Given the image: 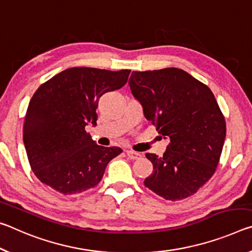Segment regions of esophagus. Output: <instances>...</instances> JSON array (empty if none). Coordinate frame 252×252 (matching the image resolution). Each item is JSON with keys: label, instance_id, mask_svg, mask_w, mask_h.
Returning a JSON list of instances; mask_svg holds the SVG:
<instances>
[{"label": "esophagus", "instance_id": "obj_1", "mask_svg": "<svg viewBox=\"0 0 252 252\" xmlns=\"http://www.w3.org/2000/svg\"><path fill=\"white\" fill-rule=\"evenodd\" d=\"M126 154L130 159H138V158H141V156H142L141 154L137 153V152H134V151H126Z\"/></svg>", "mask_w": 252, "mask_h": 252}]
</instances>
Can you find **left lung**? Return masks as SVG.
Wrapping results in <instances>:
<instances>
[{"label":"left lung","instance_id":"1","mask_svg":"<svg viewBox=\"0 0 252 252\" xmlns=\"http://www.w3.org/2000/svg\"><path fill=\"white\" fill-rule=\"evenodd\" d=\"M128 85L144 116L168 138L162 158L147 153L145 187L168 201L189 197L211 179L225 138V121L211 90L179 68L133 71Z\"/></svg>","mask_w":252,"mask_h":252}]
</instances>
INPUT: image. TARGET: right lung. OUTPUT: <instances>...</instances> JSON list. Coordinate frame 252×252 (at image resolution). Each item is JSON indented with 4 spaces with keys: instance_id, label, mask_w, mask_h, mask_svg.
<instances>
[{
    "instance_id": "obj_1",
    "label": "right lung",
    "mask_w": 252,
    "mask_h": 252,
    "mask_svg": "<svg viewBox=\"0 0 252 252\" xmlns=\"http://www.w3.org/2000/svg\"><path fill=\"white\" fill-rule=\"evenodd\" d=\"M129 73L76 67L38 88L24 119L23 142L32 171L43 184L70 195L100 182L107 164L123 151L97 145L85 128L97 125L99 98L121 89Z\"/></svg>"
}]
</instances>
